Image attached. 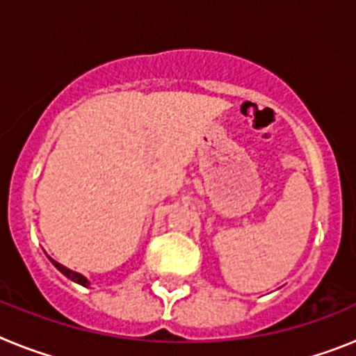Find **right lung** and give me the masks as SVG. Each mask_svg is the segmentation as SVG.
Wrapping results in <instances>:
<instances>
[{"label":"right lung","instance_id":"add662e5","mask_svg":"<svg viewBox=\"0 0 356 356\" xmlns=\"http://www.w3.org/2000/svg\"><path fill=\"white\" fill-rule=\"evenodd\" d=\"M49 260H51V264H53V266H55L56 269H58V271L62 273V275H64V276H67L69 280H72V282H76V284L83 285V287H87V285H89V282H87V278H85V276H81L80 273H74V271H71V269H67V267H64V266H62V264L55 262V260H53V259H49Z\"/></svg>","mask_w":356,"mask_h":356}]
</instances>
